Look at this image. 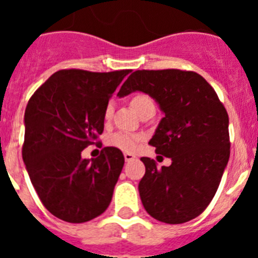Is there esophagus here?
<instances>
[{
  "label": "esophagus",
  "mask_w": 258,
  "mask_h": 258,
  "mask_svg": "<svg viewBox=\"0 0 258 258\" xmlns=\"http://www.w3.org/2000/svg\"><path fill=\"white\" fill-rule=\"evenodd\" d=\"M124 159H125V161H127V163H129V161L134 160V159H136V156H134L133 154H131V152H125Z\"/></svg>",
  "instance_id": "obj_1"
}]
</instances>
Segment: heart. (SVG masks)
<instances>
[{"label":"heart","instance_id":"b5f03b06","mask_svg":"<svg viewBox=\"0 0 258 258\" xmlns=\"http://www.w3.org/2000/svg\"><path fill=\"white\" fill-rule=\"evenodd\" d=\"M150 104H154V101L152 98L150 97L149 94L146 93L138 92L134 93L131 97V106L133 107L136 112L140 113L145 107L150 106ZM113 115V102L108 101L106 103V107H104L103 111V117L106 120H109ZM141 142V137L136 136V134L127 133V132H117V133H113L112 136L108 137L107 140V143L109 146H112L115 149L121 150V151L126 152H133L134 150L138 147Z\"/></svg>","mask_w":258,"mask_h":258}]
</instances>
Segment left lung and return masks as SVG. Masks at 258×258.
Returning a JSON list of instances; mask_svg holds the SVG:
<instances>
[{
  "label": "left lung",
  "instance_id": "obj_1",
  "mask_svg": "<svg viewBox=\"0 0 258 258\" xmlns=\"http://www.w3.org/2000/svg\"><path fill=\"white\" fill-rule=\"evenodd\" d=\"M147 93L165 113L150 141L156 154L172 159L157 168L141 157L146 173L138 184L147 213L165 223H183L206 211L230 157L229 116L217 93L194 71L138 70L118 97Z\"/></svg>",
  "mask_w": 258,
  "mask_h": 258
}]
</instances>
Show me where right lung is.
<instances>
[{
	"label": "right lung",
	"instance_id": "right-lung-1",
	"mask_svg": "<svg viewBox=\"0 0 258 258\" xmlns=\"http://www.w3.org/2000/svg\"><path fill=\"white\" fill-rule=\"evenodd\" d=\"M131 70H60L29 98L22 155L45 208L71 223L98 217L108 208L124 155L104 147L95 159L81 151L103 133L109 95Z\"/></svg>",
	"mask_w": 258,
	"mask_h": 258
}]
</instances>
